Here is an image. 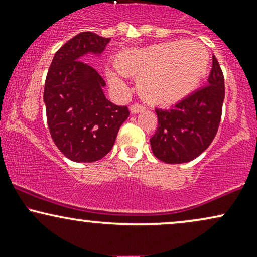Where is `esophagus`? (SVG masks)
I'll use <instances>...</instances> for the list:
<instances>
[{
  "label": "esophagus",
  "mask_w": 257,
  "mask_h": 257,
  "mask_svg": "<svg viewBox=\"0 0 257 257\" xmlns=\"http://www.w3.org/2000/svg\"><path fill=\"white\" fill-rule=\"evenodd\" d=\"M144 110H146V107L144 105H141V104H133L131 106V112H132V113H139V112H141V111H144Z\"/></svg>",
  "instance_id": "1"
}]
</instances>
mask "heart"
Instances as JSON below:
<instances>
[{
    "mask_svg": "<svg viewBox=\"0 0 257 257\" xmlns=\"http://www.w3.org/2000/svg\"><path fill=\"white\" fill-rule=\"evenodd\" d=\"M114 65L121 75L139 78V93L144 99L169 105L200 83L209 66V52L197 41H170L119 53ZM118 73L107 69L106 77L112 89L124 90L125 83Z\"/></svg>",
    "mask_w": 257,
    "mask_h": 257,
    "instance_id": "heart-1",
    "label": "heart"
}]
</instances>
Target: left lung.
Instances as JSON below:
<instances>
[{
    "label": "left lung",
    "instance_id": "8db88e82",
    "mask_svg": "<svg viewBox=\"0 0 257 257\" xmlns=\"http://www.w3.org/2000/svg\"><path fill=\"white\" fill-rule=\"evenodd\" d=\"M225 99V78L213 57L208 84L170 108H155L158 126L150 139L153 155L162 162L180 164L198 157L213 143Z\"/></svg>",
    "mask_w": 257,
    "mask_h": 257
}]
</instances>
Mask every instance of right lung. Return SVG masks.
Returning <instances> with one entry per match:
<instances>
[{"label": "right lung", "instance_id": "obj_1", "mask_svg": "<svg viewBox=\"0 0 257 257\" xmlns=\"http://www.w3.org/2000/svg\"><path fill=\"white\" fill-rule=\"evenodd\" d=\"M110 40L89 31L76 35L58 49L47 73L43 100L49 133L73 162L91 163L105 157L129 116L126 106L105 98L104 78L81 60L87 53L104 52Z\"/></svg>", "mask_w": 257, "mask_h": 257}]
</instances>
